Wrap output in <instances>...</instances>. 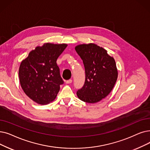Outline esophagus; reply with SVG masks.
Listing matches in <instances>:
<instances>
[{
	"label": "esophagus",
	"instance_id": "34e87169",
	"mask_svg": "<svg viewBox=\"0 0 150 150\" xmlns=\"http://www.w3.org/2000/svg\"><path fill=\"white\" fill-rule=\"evenodd\" d=\"M71 82H72V80H71V79H69V80H66V83L67 84H70V83H71Z\"/></svg>",
	"mask_w": 150,
	"mask_h": 150
}]
</instances>
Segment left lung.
Wrapping results in <instances>:
<instances>
[{
  "mask_svg": "<svg viewBox=\"0 0 150 150\" xmlns=\"http://www.w3.org/2000/svg\"><path fill=\"white\" fill-rule=\"evenodd\" d=\"M75 50L83 61L85 81L76 95L83 102L96 103L107 97L113 88L118 70L113 57L94 43L78 45Z\"/></svg>",
  "mask_w": 150,
  "mask_h": 150,
  "instance_id": "8db88e82",
  "label": "left lung"
}]
</instances>
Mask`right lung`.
I'll return each mask as SVG.
<instances>
[{"instance_id": "1", "label": "right lung", "mask_w": 150, "mask_h": 150, "mask_svg": "<svg viewBox=\"0 0 150 150\" xmlns=\"http://www.w3.org/2000/svg\"><path fill=\"white\" fill-rule=\"evenodd\" d=\"M66 44L45 43L31 51L19 69L22 89L30 99L45 105L53 101L64 81L56 61Z\"/></svg>"}]
</instances>
